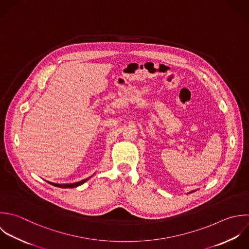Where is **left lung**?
<instances>
[{"mask_svg": "<svg viewBox=\"0 0 249 249\" xmlns=\"http://www.w3.org/2000/svg\"><path fill=\"white\" fill-rule=\"evenodd\" d=\"M192 192H194V191H192Z\"/></svg>", "mask_w": 249, "mask_h": 249, "instance_id": "left-lung-1", "label": "left lung"}]
</instances>
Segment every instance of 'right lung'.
I'll list each match as a JSON object with an SVG mask.
<instances>
[{
    "label": "right lung",
    "instance_id": "right-lung-1",
    "mask_svg": "<svg viewBox=\"0 0 249 249\" xmlns=\"http://www.w3.org/2000/svg\"><path fill=\"white\" fill-rule=\"evenodd\" d=\"M91 178V177H90ZM90 178H87L81 181H78V182H75V183H70V184H58V183H54V182H50V181H47L48 183H50L51 185H54L56 187H60V188H73V187H77L81 184H83L84 182H86Z\"/></svg>",
    "mask_w": 249,
    "mask_h": 249
}]
</instances>
